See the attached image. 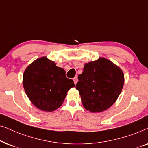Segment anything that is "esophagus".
Instances as JSON below:
<instances>
[{"label":"esophagus","instance_id":"34e87169","mask_svg":"<svg viewBox=\"0 0 148 148\" xmlns=\"http://www.w3.org/2000/svg\"><path fill=\"white\" fill-rule=\"evenodd\" d=\"M73 80H74V84H76V83H77V82H78V78L77 77H76H76H74V79H73Z\"/></svg>","mask_w":148,"mask_h":148}]
</instances>
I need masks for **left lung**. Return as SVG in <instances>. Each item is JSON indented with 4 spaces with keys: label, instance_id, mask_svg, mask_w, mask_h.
Wrapping results in <instances>:
<instances>
[{
    "label": "left lung",
    "instance_id": "left-lung-1",
    "mask_svg": "<svg viewBox=\"0 0 148 148\" xmlns=\"http://www.w3.org/2000/svg\"><path fill=\"white\" fill-rule=\"evenodd\" d=\"M78 78L76 88L82 105L94 113L103 112L115 103L125 82L121 69L103 58L86 64Z\"/></svg>",
    "mask_w": 148,
    "mask_h": 148
}]
</instances>
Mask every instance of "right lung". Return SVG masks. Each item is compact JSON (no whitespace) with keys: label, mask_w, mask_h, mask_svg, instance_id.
<instances>
[{"label":"right lung","mask_w":148,"mask_h":148,"mask_svg":"<svg viewBox=\"0 0 148 148\" xmlns=\"http://www.w3.org/2000/svg\"><path fill=\"white\" fill-rule=\"evenodd\" d=\"M23 85L33 105L45 112H53L62 105L67 92L75 86L66 78L64 69L46 57L29 64L23 75Z\"/></svg>","instance_id":"right-lung-1"}]
</instances>
